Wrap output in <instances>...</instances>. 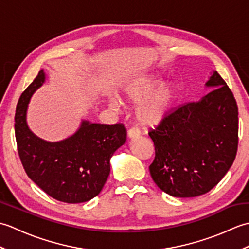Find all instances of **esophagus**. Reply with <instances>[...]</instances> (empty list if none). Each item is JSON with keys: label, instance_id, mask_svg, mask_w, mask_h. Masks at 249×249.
<instances>
[{"label": "esophagus", "instance_id": "1", "mask_svg": "<svg viewBox=\"0 0 249 249\" xmlns=\"http://www.w3.org/2000/svg\"><path fill=\"white\" fill-rule=\"evenodd\" d=\"M140 136V131L136 128H131L127 131V137L128 139H136Z\"/></svg>", "mask_w": 249, "mask_h": 249}]
</instances>
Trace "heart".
Wrapping results in <instances>:
<instances>
[{"label":"heart","instance_id":"obj_1","mask_svg":"<svg viewBox=\"0 0 249 249\" xmlns=\"http://www.w3.org/2000/svg\"><path fill=\"white\" fill-rule=\"evenodd\" d=\"M123 93L128 104H139L136 110L139 123L145 127H156L170 115L179 91L177 84L165 83L162 78L149 75L126 84ZM109 105L111 108L118 109L121 103L118 98H112Z\"/></svg>","mask_w":249,"mask_h":249}]
</instances>
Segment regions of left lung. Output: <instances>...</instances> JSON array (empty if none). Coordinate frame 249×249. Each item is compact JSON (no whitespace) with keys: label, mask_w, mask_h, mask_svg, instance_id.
Wrapping results in <instances>:
<instances>
[{"label":"left lung","mask_w":249,"mask_h":249,"mask_svg":"<svg viewBox=\"0 0 249 249\" xmlns=\"http://www.w3.org/2000/svg\"><path fill=\"white\" fill-rule=\"evenodd\" d=\"M204 88L211 91L182 106L149 133L155 145L151 177L172 197L193 198L210 192L236 155L239 111L233 94L216 71Z\"/></svg>","instance_id":"8db88e82"}]
</instances>
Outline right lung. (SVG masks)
Segmentation results:
<instances>
[{
    "label": "right lung",
    "instance_id": "add662e5",
    "mask_svg": "<svg viewBox=\"0 0 249 249\" xmlns=\"http://www.w3.org/2000/svg\"><path fill=\"white\" fill-rule=\"evenodd\" d=\"M46 82L40 70L21 95L15 115V134L21 162L28 177L62 202L82 203L102 192L110 174V160L126 142L122 124L106 125L81 120L67 138L51 142L37 137L26 121L30 100Z\"/></svg>",
    "mask_w": 249,
    "mask_h": 249
}]
</instances>
